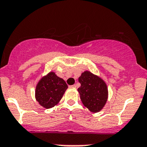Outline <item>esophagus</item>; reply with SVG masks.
<instances>
[{
  "mask_svg": "<svg viewBox=\"0 0 147 147\" xmlns=\"http://www.w3.org/2000/svg\"><path fill=\"white\" fill-rule=\"evenodd\" d=\"M70 87H71V88H76V86L75 84H74V85L70 86Z\"/></svg>",
  "mask_w": 147,
  "mask_h": 147,
  "instance_id": "34e87169",
  "label": "esophagus"
}]
</instances>
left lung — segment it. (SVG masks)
Instances as JSON below:
<instances>
[{"label":"left lung","instance_id":"obj_1","mask_svg":"<svg viewBox=\"0 0 147 147\" xmlns=\"http://www.w3.org/2000/svg\"><path fill=\"white\" fill-rule=\"evenodd\" d=\"M81 86L78 88L83 104L93 113L99 112L108 99L109 91L105 81L88 71L78 78Z\"/></svg>","mask_w":147,"mask_h":147}]
</instances>
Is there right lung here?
Here are the masks:
<instances>
[{
  "mask_svg": "<svg viewBox=\"0 0 147 147\" xmlns=\"http://www.w3.org/2000/svg\"><path fill=\"white\" fill-rule=\"evenodd\" d=\"M67 88L64 80L51 71L38 82L35 91L36 100L44 108H52L59 104Z\"/></svg>",
  "mask_w": 147,
  "mask_h": 147,
  "instance_id": "right-lung-1",
  "label": "right lung"
}]
</instances>
